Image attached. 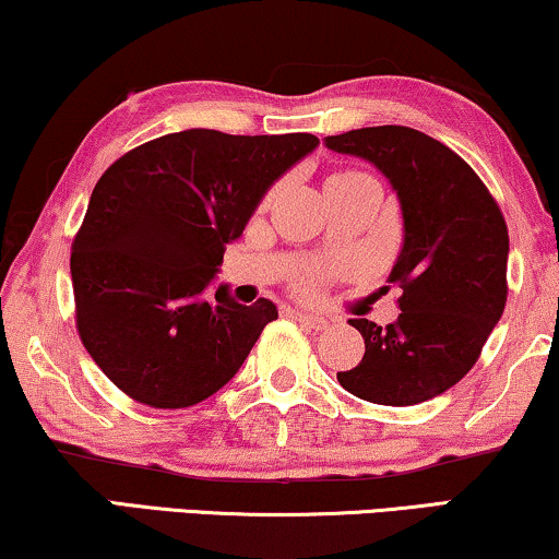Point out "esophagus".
I'll use <instances>...</instances> for the list:
<instances>
[{"label": "esophagus", "mask_w": 559, "mask_h": 559, "mask_svg": "<svg viewBox=\"0 0 559 559\" xmlns=\"http://www.w3.org/2000/svg\"><path fill=\"white\" fill-rule=\"evenodd\" d=\"M289 318L297 320V323L310 328V331H325L328 328V320L325 318H318V316H308V312H289Z\"/></svg>", "instance_id": "obj_1"}]
</instances>
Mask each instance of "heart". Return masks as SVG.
<instances>
[{
	"instance_id": "heart-1",
	"label": "heart",
	"mask_w": 559,
	"mask_h": 559,
	"mask_svg": "<svg viewBox=\"0 0 559 559\" xmlns=\"http://www.w3.org/2000/svg\"><path fill=\"white\" fill-rule=\"evenodd\" d=\"M354 175H364V173H354V170H348V173H338V175H333L331 180H343V178H354ZM328 180V182H331ZM305 293H312V289H316V277H305L302 280V285H300Z\"/></svg>"
}]
</instances>
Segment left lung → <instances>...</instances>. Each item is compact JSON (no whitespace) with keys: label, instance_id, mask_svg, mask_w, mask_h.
<instances>
[{"label":"left lung","instance_id":"left-lung-1","mask_svg":"<svg viewBox=\"0 0 559 559\" xmlns=\"http://www.w3.org/2000/svg\"><path fill=\"white\" fill-rule=\"evenodd\" d=\"M333 152L369 159L396 190L404 247L389 282L402 289L400 318L364 335L361 364L338 371L358 400L409 407L457 384L478 361L507 305L509 228L473 167L409 127H364L325 136Z\"/></svg>","mask_w":559,"mask_h":559}]
</instances>
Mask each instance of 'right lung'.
I'll use <instances>...</instances> for the list:
<instances>
[{"label": "right lung", "mask_w": 559, "mask_h": 559, "mask_svg": "<svg viewBox=\"0 0 559 559\" xmlns=\"http://www.w3.org/2000/svg\"><path fill=\"white\" fill-rule=\"evenodd\" d=\"M316 134L188 129L121 155L91 193L71 247L75 331L129 400L182 409L216 394L277 308L205 300L224 247Z\"/></svg>", "instance_id": "obj_1"}]
</instances>
